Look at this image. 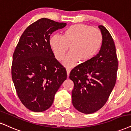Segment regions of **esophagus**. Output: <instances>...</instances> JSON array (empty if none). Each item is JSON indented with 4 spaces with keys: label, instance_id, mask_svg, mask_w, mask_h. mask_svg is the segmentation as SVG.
Here are the masks:
<instances>
[{
    "label": "esophagus",
    "instance_id": "obj_1",
    "mask_svg": "<svg viewBox=\"0 0 131 131\" xmlns=\"http://www.w3.org/2000/svg\"><path fill=\"white\" fill-rule=\"evenodd\" d=\"M66 71H67V77H69V74H70V69L69 68H67L66 69Z\"/></svg>",
    "mask_w": 131,
    "mask_h": 131
}]
</instances>
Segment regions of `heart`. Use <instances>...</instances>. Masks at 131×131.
<instances>
[{
	"mask_svg": "<svg viewBox=\"0 0 131 131\" xmlns=\"http://www.w3.org/2000/svg\"><path fill=\"white\" fill-rule=\"evenodd\" d=\"M103 40V35L98 29L79 24L67 28L62 36L54 35L51 36L50 45L58 61L64 59L70 46V51L63 64L71 67L77 65L79 60L86 62L94 58L102 46Z\"/></svg>",
	"mask_w": 131,
	"mask_h": 131,
	"instance_id": "heart-1",
	"label": "heart"
}]
</instances>
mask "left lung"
<instances>
[{"mask_svg":"<svg viewBox=\"0 0 131 131\" xmlns=\"http://www.w3.org/2000/svg\"><path fill=\"white\" fill-rule=\"evenodd\" d=\"M98 27L103 38L99 53L76 66L69 77L74 83V107L86 114L96 112L106 104L117 80L118 64L115 43L107 29L103 25Z\"/></svg>","mask_w":131,"mask_h":131,"instance_id":"left-lung-1","label":"left lung"}]
</instances>
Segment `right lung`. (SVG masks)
Here are the masks:
<instances>
[{
    "instance_id": "1",
    "label": "right lung",
    "mask_w": 131,
    "mask_h": 131,
    "mask_svg": "<svg viewBox=\"0 0 131 131\" xmlns=\"http://www.w3.org/2000/svg\"><path fill=\"white\" fill-rule=\"evenodd\" d=\"M67 24L42 18L25 29L13 56L11 76L19 99L29 110L39 112L52 105L67 79L66 69L54 58L50 37Z\"/></svg>"
}]
</instances>
